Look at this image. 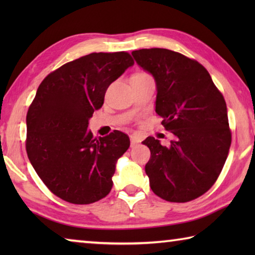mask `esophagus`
<instances>
[{
  "mask_svg": "<svg viewBox=\"0 0 255 255\" xmlns=\"http://www.w3.org/2000/svg\"><path fill=\"white\" fill-rule=\"evenodd\" d=\"M130 137V143H131V146H135V145H137V144H139L140 141H141V139L138 136H136V135H130L129 136Z\"/></svg>",
  "mask_w": 255,
  "mask_h": 255,
  "instance_id": "1",
  "label": "esophagus"
}]
</instances>
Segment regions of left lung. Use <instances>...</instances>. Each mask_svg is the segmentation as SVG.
Instances as JSON below:
<instances>
[{"mask_svg":"<svg viewBox=\"0 0 255 255\" xmlns=\"http://www.w3.org/2000/svg\"><path fill=\"white\" fill-rule=\"evenodd\" d=\"M137 65L156 83L155 111L165 130L174 135L170 146L149 136L145 166L150 189L171 202H187L204 195L221 174L232 136L227 107L208 71L196 60L164 48L133 50Z\"/></svg>","mask_w":255,"mask_h":255,"instance_id":"1","label":"left lung"}]
</instances>
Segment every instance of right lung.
<instances>
[{
	"label": "right lung",
	"instance_id": "right-lung-1",
	"mask_svg": "<svg viewBox=\"0 0 255 255\" xmlns=\"http://www.w3.org/2000/svg\"><path fill=\"white\" fill-rule=\"evenodd\" d=\"M133 65L131 56L92 53L60 66L41 82L27 114V154L55 196L88 205L112 188L116 164L129 148L119 130L93 138L89 120L112 82Z\"/></svg>",
	"mask_w": 255,
	"mask_h": 255
}]
</instances>
